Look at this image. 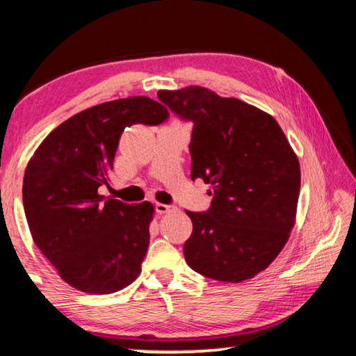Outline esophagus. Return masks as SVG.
I'll use <instances>...</instances> for the list:
<instances>
[{
    "mask_svg": "<svg viewBox=\"0 0 356 356\" xmlns=\"http://www.w3.org/2000/svg\"><path fill=\"white\" fill-rule=\"evenodd\" d=\"M172 209H174V207H172V206H168V204H161V202H156V204H155V210H156V213H160V215L171 212Z\"/></svg>",
    "mask_w": 356,
    "mask_h": 356,
    "instance_id": "34e87169",
    "label": "esophagus"
}]
</instances>
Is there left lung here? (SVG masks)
<instances>
[{"instance_id": "obj_1", "label": "left lung", "mask_w": 356, "mask_h": 356, "mask_svg": "<svg viewBox=\"0 0 356 356\" xmlns=\"http://www.w3.org/2000/svg\"><path fill=\"white\" fill-rule=\"evenodd\" d=\"M156 95L193 122L191 179L212 185L207 212H186V264L222 282L254 278L284 248L297 215L300 163L284 131L259 108L201 86Z\"/></svg>"}]
</instances>
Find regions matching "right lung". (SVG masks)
<instances>
[{"mask_svg":"<svg viewBox=\"0 0 356 356\" xmlns=\"http://www.w3.org/2000/svg\"><path fill=\"white\" fill-rule=\"evenodd\" d=\"M166 108L144 95L105 102L64 120L26 166L23 206L34 243L61 278L88 293H113L141 272L154 206L105 200L122 131L159 125Z\"/></svg>","mask_w":356,"mask_h":356,"instance_id":"obj_1","label":"right lung"}]
</instances>
